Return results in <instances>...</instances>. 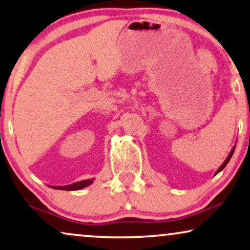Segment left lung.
Instances as JSON below:
<instances>
[{
  "label": "left lung",
  "mask_w": 250,
  "mask_h": 250,
  "mask_svg": "<svg viewBox=\"0 0 250 250\" xmlns=\"http://www.w3.org/2000/svg\"><path fill=\"white\" fill-rule=\"evenodd\" d=\"M234 149H235V146H233V147H232V149H231V152H230V154H229V155H228V157H227V159H226V161H224V162H223V164H222V165H221V167H220L219 168H217V171L215 172V175H216L217 173H219V172H221V171H222V170H223V168L227 167V164H228V163H229V161L231 160V157H232V155H233V152H234Z\"/></svg>",
  "instance_id": "obj_1"
}]
</instances>
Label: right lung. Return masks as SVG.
Instances as JSON below:
<instances>
[{
	"instance_id": "right-lung-1",
	"label": "right lung",
	"mask_w": 250,
	"mask_h": 250,
	"mask_svg": "<svg viewBox=\"0 0 250 250\" xmlns=\"http://www.w3.org/2000/svg\"><path fill=\"white\" fill-rule=\"evenodd\" d=\"M93 182L94 179H87V180H82L68 186H51V188L59 189V190H80V189L88 187V186H90Z\"/></svg>"
}]
</instances>
